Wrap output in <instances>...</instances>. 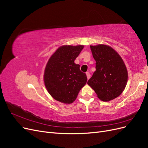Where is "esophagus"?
Returning <instances> with one entry per match:
<instances>
[{
	"instance_id": "esophagus-1",
	"label": "esophagus",
	"mask_w": 148,
	"mask_h": 148,
	"mask_svg": "<svg viewBox=\"0 0 148 148\" xmlns=\"http://www.w3.org/2000/svg\"><path fill=\"white\" fill-rule=\"evenodd\" d=\"M86 77H87L88 79H89V78H90V77H91V75H90V73H89V72H86Z\"/></svg>"
}]
</instances>
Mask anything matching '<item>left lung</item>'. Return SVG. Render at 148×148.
<instances>
[{"instance_id": "8db88e82", "label": "left lung", "mask_w": 148, "mask_h": 148, "mask_svg": "<svg viewBox=\"0 0 148 148\" xmlns=\"http://www.w3.org/2000/svg\"><path fill=\"white\" fill-rule=\"evenodd\" d=\"M96 60V71L88 81L99 99L109 101L120 96L126 86L128 72L119 53L110 46H90Z\"/></svg>"}]
</instances>
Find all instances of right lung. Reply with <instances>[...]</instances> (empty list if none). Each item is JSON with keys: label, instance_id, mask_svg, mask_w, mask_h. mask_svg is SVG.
Returning a JSON list of instances; mask_svg holds the SVG:
<instances>
[{"label": "right lung", "instance_id": "obj_1", "mask_svg": "<svg viewBox=\"0 0 148 148\" xmlns=\"http://www.w3.org/2000/svg\"><path fill=\"white\" fill-rule=\"evenodd\" d=\"M83 46H63L49 59L44 75L45 86L52 97L65 104L72 103L87 82L86 73L75 64Z\"/></svg>", "mask_w": 148, "mask_h": 148}]
</instances>
